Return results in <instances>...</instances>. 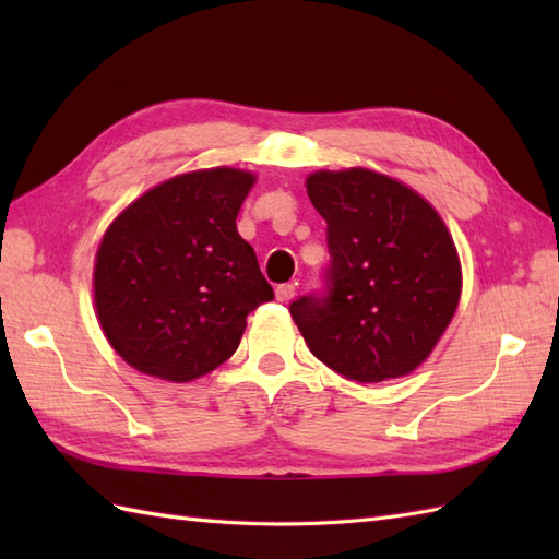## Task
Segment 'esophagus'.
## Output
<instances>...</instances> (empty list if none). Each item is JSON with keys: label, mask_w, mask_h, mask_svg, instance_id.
Returning <instances> with one entry per match:
<instances>
[{"label": "esophagus", "mask_w": 559, "mask_h": 559, "mask_svg": "<svg viewBox=\"0 0 559 559\" xmlns=\"http://www.w3.org/2000/svg\"><path fill=\"white\" fill-rule=\"evenodd\" d=\"M295 286H298V283H283V286H278V288H276V298H278L281 302H288V300H293Z\"/></svg>", "instance_id": "34e87169"}]
</instances>
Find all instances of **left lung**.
<instances>
[{"label":"left lung","instance_id":"1","mask_svg":"<svg viewBox=\"0 0 559 559\" xmlns=\"http://www.w3.org/2000/svg\"><path fill=\"white\" fill-rule=\"evenodd\" d=\"M305 185L326 221L331 252L326 298L290 305L307 348L358 384L418 370L463 288L442 216L415 189L370 168L317 170Z\"/></svg>","mask_w":559,"mask_h":559}]
</instances>
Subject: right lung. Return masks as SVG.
Segmentation results:
<instances>
[{"instance_id":"obj_1","label":"right lung","mask_w":559,"mask_h":559,"mask_svg":"<svg viewBox=\"0 0 559 559\" xmlns=\"http://www.w3.org/2000/svg\"><path fill=\"white\" fill-rule=\"evenodd\" d=\"M257 175L204 168L175 175L117 213L93 264L105 338L148 377L185 384L240 346L247 314L273 300L237 211Z\"/></svg>"}]
</instances>
